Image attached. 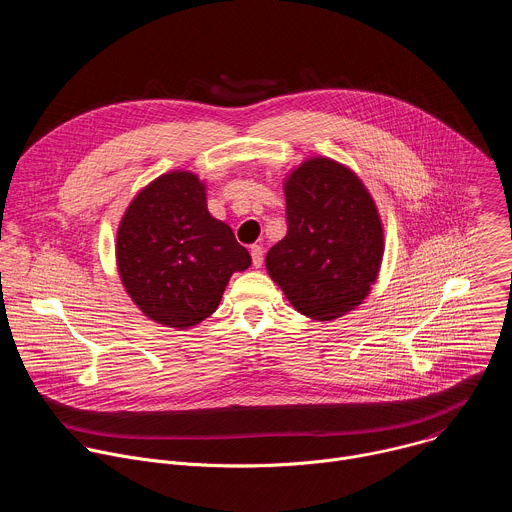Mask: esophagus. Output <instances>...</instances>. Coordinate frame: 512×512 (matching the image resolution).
I'll use <instances>...</instances> for the list:
<instances>
[{"label": "esophagus", "instance_id": "1", "mask_svg": "<svg viewBox=\"0 0 512 512\" xmlns=\"http://www.w3.org/2000/svg\"><path fill=\"white\" fill-rule=\"evenodd\" d=\"M251 259L255 267L263 265V247L261 245H251Z\"/></svg>", "mask_w": 512, "mask_h": 512}]
</instances>
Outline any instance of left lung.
<instances>
[{"instance_id": "1", "label": "left lung", "mask_w": 512, "mask_h": 512, "mask_svg": "<svg viewBox=\"0 0 512 512\" xmlns=\"http://www.w3.org/2000/svg\"><path fill=\"white\" fill-rule=\"evenodd\" d=\"M287 233L265 265L285 298L324 322L354 310L377 279L383 225L358 176L328 158H312L285 180Z\"/></svg>"}]
</instances>
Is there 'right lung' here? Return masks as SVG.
<instances>
[{"mask_svg": "<svg viewBox=\"0 0 512 512\" xmlns=\"http://www.w3.org/2000/svg\"><path fill=\"white\" fill-rule=\"evenodd\" d=\"M249 251L206 208L204 184L170 172L143 188L121 218L117 267L137 308L158 324L190 328L208 318Z\"/></svg>", "mask_w": 512, "mask_h": 512, "instance_id": "1", "label": "right lung"}]
</instances>
